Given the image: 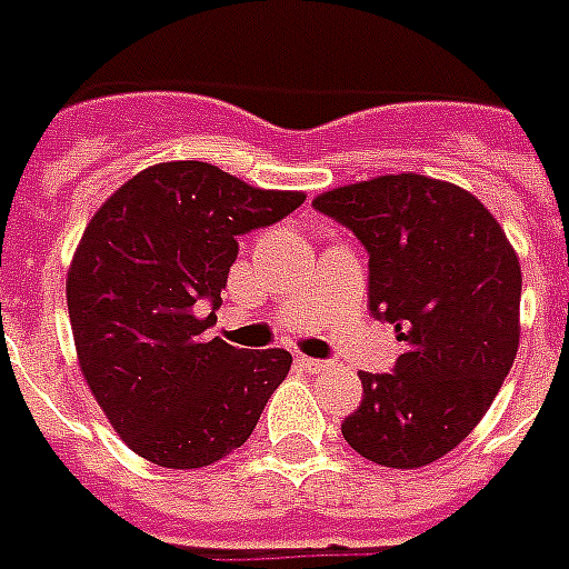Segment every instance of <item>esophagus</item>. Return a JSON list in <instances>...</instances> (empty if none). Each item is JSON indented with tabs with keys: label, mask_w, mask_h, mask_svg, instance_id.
I'll list each match as a JSON object with an SVG mask.
<instances>
[{
	"label": "esophagus",
	"mask_w": 569,
	"mask_h": 569,
	"mask_svg": "<svg viewBox=\"0 0 569 569\" xmlns=\"http://www.w3.org/2000/svg\"><path fill=\"white\" fill-rule=\"evenodd\" d=\"M295 365H298L300 371H307V373H325L332 368V365L325 362V359H309V357H298L295 359Z\"/></svg>",
	"instance_id": "esophagus-1"
}]
</instances>
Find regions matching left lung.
<instances>
[{"instance_id": "8db88e82", "label": "left lung", "mask_w": 569, "mask_h": 569, "mask_svg": "<svg viewBox=\"0 0 569 569\" xmlns=\"http://www.w3.org/2000/svg\"><path fill=\"white\" fill-rule=\"evenodd\" d=\"M312 207L365 244L368 307L406 345L391 373L359 371L341 436L382 468L432 465L473 432L517 357L515 248L477 196L427 174L359 180Z\"/></svg>"}]
</instances>
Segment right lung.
Here are the masks:
<instances>
[{
  "label": "right lung",
  "instance_id": "add662e5",
  "mask_svg": "<svg viewBox=\"0 0 569 569\" xmlns=\"http://www.w3.org/2000/svg\"><path fill=\"white\" fill-rule=\"evenodd\" d=\"M303 192L257 189L201 160L157 163L96 210L67 274L81 373L110 427L160 468H207L242 447L292 368L289 350L207 339L237 237Z\"/></svg>",
  "mask_w": 569,
  "mask_h": 569
}]
</instances>
